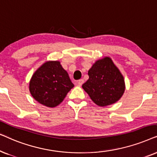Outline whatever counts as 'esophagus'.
<instances>
[{
  "label": "esophagus",
  "mask_w": 157,
  "mask_h": 157,
  "mask_svg": "<svg viewBox=\"0 0 157 157\" xmlns=\"http://www.w3.org/2000/svg\"><path fill=\"white\" fill-rule=\"evenodd\" d=\"M83 83H84V80H83V79H80V80L77 81V85H78V86H81Z\"/></svg>",
  "instance_id": "34e87169"
}]
</instances>
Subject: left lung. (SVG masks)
<instances>
[{
  "label": "left lung",
  "instance_id": "8db88e82",
  "mask_svg": "<svg viewBox=\"0 0 157 157\" xmlns=\"http://www.w3.org/2000/svg\"><path fill=\"white\" fill-rule=\"evenodd\" d=\"M89 79L82 88L98 106L110 105L116 103L124 95V76L110 57L96 61L88 71Z\"/></svg>",
  "mask_w": 157,
  "mask_h": 157
}]
</instances>
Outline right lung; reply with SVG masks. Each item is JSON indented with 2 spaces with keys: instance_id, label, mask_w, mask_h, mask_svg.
I'll use <instances>...</instances> for the list:
<instances>
[{
  "instance_id": "right-lung-1",
  "label": "right lung",
  "mask_w": 157,
  "mask_h": 157,
  "mask_svg": "<svg viewBox=\"0 0 157 157\" xmlns=\"http://www.w3.org/2000/svg\"><path fill=\"white\" fill-rule=\"evenodd\" d=\"M74 87L68 73L59 61H48L33 73L29 82V91L39 103L54 108L63 101Z\"/></svg>"
}]
</instances>
